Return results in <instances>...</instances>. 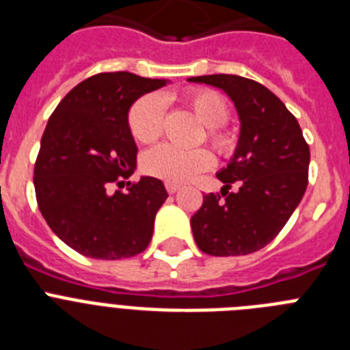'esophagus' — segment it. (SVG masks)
<instances>
[{
	"instance_id": "1",
	"label": "esophagus",
	"mask_w": 350,
	"mask_h": 350,
	"mask_svg": "<svg viewBox=\"0 0 350 350\" xmlns=\"http://www.w3.org/2000/svg\"><path fill=\"white\" fill-rule=\"evenodd\" d=\"M166 191H168L170 194H173V193H177L178 189H180V185H177V184H173V182H166Z\"/></svg>"
}]
</instances>
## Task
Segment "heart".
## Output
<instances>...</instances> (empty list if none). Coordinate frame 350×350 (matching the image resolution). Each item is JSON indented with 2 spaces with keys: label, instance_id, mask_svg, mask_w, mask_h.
I'll list each match as a JSON object with an SVG mask.
<instances>
[{
  "label": "heart",
  "instance_id": "b5f03b06",
  "mask_svg": "<svg viewBox=\"0 0 350 350\" xmlns=\"http://www.w3.org/2000/svg\"><path fill=\"white\" fill-rule=\"evenodd\" d=\"M185 105L193 110L198 120L206 128V142L221 157L237 152L238 137L226 128L230 119V105L212 89H191L184 94ZM165 101L159 94L142 96L128 112V128L133 138L140 144H152L163 133ZM212 154L205 148L182 150L170 144L157 145L144 156L145 172L161 180L182 184L206 172L212 166Z\"/></svg>",
  "mask_w": 350,
  "mask_h": 350
}]
</instances>
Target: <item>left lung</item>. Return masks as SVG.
I'll return each mask as SVG.
<instances>
[{"label":"left lung","instance_id":"8db88e82","mask_svg":"<svg viewBox=\"0 0 350 350\" xmlns=\"http://www.w3.org/2000/svg\"><path fill=\"white\" fill-rule=\"evenodd\" d=\"M222 89L242 122L233 159L217 178L221 193L205 194L191 217L194 240L210 256H245L280 233L308 185L310 148L286 105L256 80L238 75L193 77ZM233 185L237 191H230Z\"/></svg>","mask_w":350,"mask_h":350}]
</instances>
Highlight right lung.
I'll list each match as a JSON object with an SVG mask.
<instances>
[{
  "label": "right lung",
  "mask_w": 350,
  "mask_h": 350,
  "mask_svg": "<svg viewBox=\"0 0 350 350\" xmlns=\"http://www.w3.org/2000/svg\"><path fill=\"white\" fill-rule=\"evenodd\" d=\"M166 85L128 71L98 73L71 89L43 131L35 163V193L57 237L94 259L133 258L147 249L157 210L168 198L159 178L128 182L138 148L128 128L135 101Z\"/></svg>",
  "instance_id": "add662e5"
}]
</instances>
